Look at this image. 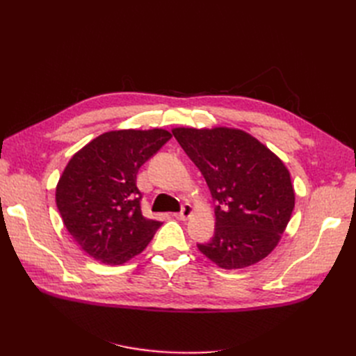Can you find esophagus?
Masks as SVG:
<instances>
[{
  "label": "esophagus",
  "instance_id": "1",
  "mask_svg": "<svg viewBox=\"0 0 356 356\" xmlns=\"http://www.w3.org/2000/svg\"><path fill=\"white\" fill-rule=\"evenodd\" d=\"M193 207L190 203H186V204H182V208H181V211L179 212H177L175 213V218H178V220H187L190 215L193 213Z\"/></svg>",
  "mask_w": 356,
  "mask_h": 356
}]
</instances>
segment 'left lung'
Instances as JSON below:
<instances>
[{"instance_id": "8db88e82", "label": "left lung", "mask_w": 356, "mask_h": 356, "mask_svg": "<svg viewBox=\"0 0 356 356\" xmlns=\"http://www.w3.org/2000/svg\"><path fill=\"white\" fill-rule=\"evenodd\" d=\"M175 139L211 190L215 232L202 254L222 268H243L270 254L294 209L284 161L239 129L175 127Z\"/></svg>"}]
</instances>
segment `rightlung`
Listing matches in <instances>:
<instances>
[{
  "instance_id": "right-lung-1",
  "label": "right lung",
  "mask_w": 356,
  "mask_h": 356,
  "mask_svg": "<svg viewBox=\"0 0 356 356\" xmlns=\"http://www.w3.org/2000/svg\"><path fill=\"white\" fill-rule=\"evenodd\" d=\"M172 135L111 131L75 153L59 178L56 204L72 239L95 260L118 266L141 254L161 225L145 218L138 170Z\"/></svg>"
}]
</instances>
